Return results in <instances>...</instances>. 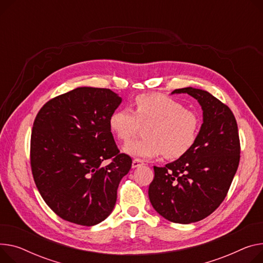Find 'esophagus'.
Instances as JSON below:
<instances>
[{"instance_id":"1","label":"esophagus","mask_w":263,"mask_h":263,"mask_svg":"<svg viewBox=\"0 0 263 263\" xmlns=\"http://www.w3.org/2000/svg\"><path fill=\"white\" fill-rule=\"evenodd\" d=\"M143 165H144V161H142V160L135 159L132 161V168H137V167H141Z\"/></svg>"}]
</instances>
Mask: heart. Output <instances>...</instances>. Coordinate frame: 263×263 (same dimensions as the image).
Instances as JSON below:
<instances>
[{
  "label": "heart",
  "mask_w": 263,
  "mask_h": 263,
  "mask_svg": "<svg viewBox=\"0 0 263 263\" xmlns=\"http://www.w3.org/2000/svg\"><path fill=\"white\" fill-rule=\"evenodd\" d=\"M142 139H136L122 147V151L133 157L152 159L163 153L168 159H178L195 145L201 120L199 115L185 109L180 101L163 94L137 95L132 110L117 109L109 117L111 132L122 142L145 126Z\"/></svg>",
  "instance_id": "b5f03b06"
}]
</instances>
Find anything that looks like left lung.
<instances>
[{
	"mask_svg": "<svg viewBox=\"0 0 263 263\" xmlns=\"http://www.w3.org/2000/svg\"><path fill=\"white\" fill-rule=\"evenodd\" d=\"M171 94L197 99L203 124L186 154L164 167L154 166L148 195L163 218L189 224L214 213L225 199L239 165V133L231 109L211 93L189 86Z\"/></svg>",
	"mask_w": 263,
	"mask_h": 263,
	"instance_id": "1",
	"label": "left lung"
}]
</instances>
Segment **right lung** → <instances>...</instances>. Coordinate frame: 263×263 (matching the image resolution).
<instances>
[{
    "mask_svg": "<svg viewBox=\"0 0 263 263\" xmlns=\"http://www.w3.org/2000/svg\"><path fill=\"white\" fill-rule=\"evenodd\" d=\"M121 101L109 89L77 87L47 101L33 121V180L63 220L93 226L113 211L119 182L132 165L129 155L119 153L109 127Z\"/></svg>",
    "mask_w": 263,
    "mask_h": 263,
    "instance_id": "right-lung-1",
    "label": "right lung"
}]
</instances>
